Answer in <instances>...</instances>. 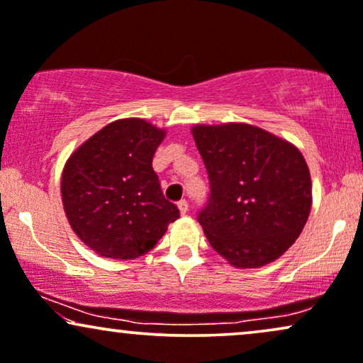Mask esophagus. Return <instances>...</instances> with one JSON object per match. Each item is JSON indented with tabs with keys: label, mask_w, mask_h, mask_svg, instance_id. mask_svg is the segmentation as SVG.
Masks as SVG:
<instances>
[{
	"label": "esophagus",
	"mask_w": 363,
	"mask_h": 363,
	"mask_svg": "<svg viewBox=\"0 0 363 363\" xmlns=\"http://www.w3.org/2000/svg\"><path fill=\"white\" fill-rule=\"evenodd\" d=\"M178 208H180V212L183 213V216H185V213L189 212V202H186L185 199L180 200V202H178Z\"/></svg>",
	"instance_id": "34e87169"
}]
</instances>
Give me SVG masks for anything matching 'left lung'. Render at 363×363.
I'll use <instances>...</instances> for the list:
<instances>
[{
  "instance_id": "1",
  "label": "left lung",
  "mask_w": 363,
  "mask_h": 363,
  "mask_svg": "<svg viewBox=\"0 0 363 363\" xmlns=\"http://www.w3.org/2000/svg\"><path fill=\"white\" fill-rule=\"evenodd\" d=\"M210 194L196 220L210 245L235 267L283 256L308 220L311 178L288 141L249 124L195 126Z\"/></svg>"
}]
</instances>
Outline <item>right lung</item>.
<instances>
[{"label":"right lung","mask_w":363,"mask_h":363,"mask_svg":"<svg viewBox=\"0 0 363 363\" xmlns=\"http://www.w3.org/2000/svg\"><path fill=\"white\" fill-rule=\"evenodd\" d=\"M164 131L143 119L107 124L84 143L62 173V200L75 234L102 257L146 254L180 217L153 169Z\"/></svg>","instance_id":"right-lung-1"}]
</instances>
